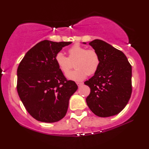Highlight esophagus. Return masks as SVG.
I'll return each mask as SVG.
<instances>
[{
	"instance_id": "obj_1",
	"label": "esophagus",
	"mask_w": 149,
	"mask_h": 149,
	"mask_svg": "<svg viewBox=\"0 0 149 149\" xmlns=\"http://www.w3.org/2000/svg\"><path fill=\"white\" fill-rule=\"evenodd\" d=\"M77 85H78L79 87H81V85H83V83H77Z\"/></svg>"
}]
</instances>
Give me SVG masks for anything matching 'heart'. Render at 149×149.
<instances>
[{
	"instance_id": "1",
	"label": "heart",
	"mask_w": 149,
	"mask_h": 149,
	"mask_svg": "<svg viewBox=\"0 0 149 149\" xmlns=\"http://www.w3.org/2000/svg\"><path fill=\"white\" fill-rule=\"evenodd\" d=\"M69 58L59 52L55 56V61L59 68L64 73L68 72L71 67L70 61L76 60L75 70L67 73L66 77L70 80L81 81L86 78L87 74L92 75L98 70L100 59L94 50L76 44L69 49Z\"/></svg>"
}]
</instances>
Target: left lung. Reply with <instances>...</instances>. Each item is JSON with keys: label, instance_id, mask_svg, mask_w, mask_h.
<instances>
[{"label": "left lung", "instance_id": "1", "mask_svg": "<svg viewBox=\"0 0 149 149\" xmlns=\"http://www.w3.org/2000/svg\"><path fill=\"white\" fill-rule=\"evenodd\" d=\"M89 45L98 54L100 64L94 75L84 83L91 89L87 104L98 117L116 115L131 97L132 66L123 52L104 40L95 39Z\"/></svg>", "mask_w": 149, "mask_h": 149}]
</instances>
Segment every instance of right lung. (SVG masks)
<instances>
[{"label":"right lung","mask_w":149,"mask_h":149,"mask_svg":"<svg viewBox=\"0 0 149 149\" xmlns=\"http://www.w3.org/2000/svg\"><path fill=\"white\" fill-rule=\"evenodd\" d=\"M72 42L45 40L26 53L17 68V90L26 111L37 121L54 123L66 115L70 97L78 89L67 81L55 61Z\"/></svg>","instance_id":"1"}]
</instances>
